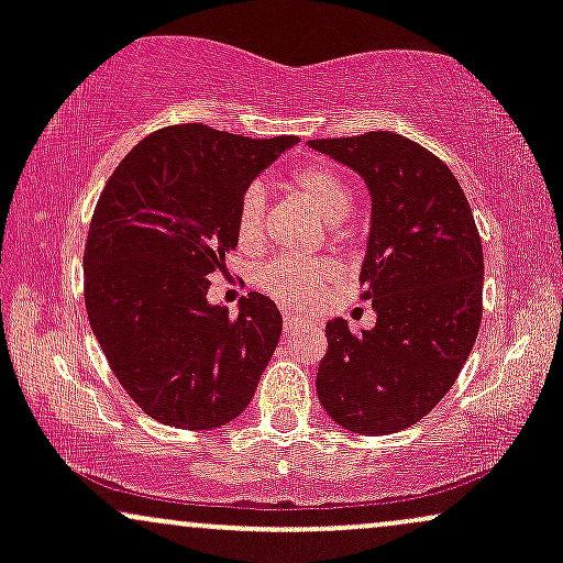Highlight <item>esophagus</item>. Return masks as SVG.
Instances as JSON below:
<instances>
[{
  "instance_id": "obj_1",
  "label": "esophagus",
  "mask_w": 563,
  "mask_h": 563,
  "mask_svg": "<svg viewBox=\"0 0 563 563\" xmlns=\"http://www.w3.org/2000/svg\"><path fill=\"white\" fill-rule=\"evenodd\" d=\"M309 320L301 318V314H294V312H286L283 314V333L286 335H294L296 331H301V328H307Z\"/></svg>"
}]
</instances>
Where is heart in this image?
Returning <instances> with one entry per match:
<instances>
[{
    "mask_svg": "<svg viewBox=\"0 0 563 563\" xmlns=\"http://www.w3.org/2000/svg\"><path fill=\"white\" fill-rule=\"evenodd\" d=\"M288 190L312 209L320 222L341 224L352 211V187L339 172L325 164H307L288 179ZM235 241L243 254H256L264 243V196L260 187L243 192L235 211ZM339 280V269L331 262L277 260L256 275L269 299L290 309H307L318 303Z\"/></svg>",
    "mask_w": 563,
    "mask_h": 563,
    "instance_id": "1",
    "label": "heart"
}]
</instances>
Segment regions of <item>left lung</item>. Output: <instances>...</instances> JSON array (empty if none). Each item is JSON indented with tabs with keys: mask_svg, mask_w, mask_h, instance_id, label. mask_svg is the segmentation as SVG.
Returning a JSON list of instances; mask_svg holds the SVG:
<instances>
[{
	"mask_svg": "<svg viewBox=\"0 0 563 563\" xmlns=\"http://www.w3.org/2000/svg\"><path fill=\"white\" fill-rule=\"evenodd\" d=\"M365 179L371 238L360 283L376 325H325L318 397L341 429L402 431L434 410L466 365L482 325L484 256L466 192L418 142L394 132L309 140Z\"/></svg>",
	"mask_w": 563,
	"mask_h": 563,
	"instance_id": "obj_1",
	"label": "left lung"
}]
</instances>
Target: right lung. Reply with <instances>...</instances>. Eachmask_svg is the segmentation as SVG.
<instances>
[{"mask_svg":"<svg viewBox=\"0 0 563 563\" xmlns=\"http://www.w3.org/2000/svg\"><path fill=\"white\" fill-rule=\"evenodd\" d=\"M296 142L166 126L100 192L84 249L89 325L119 384L161 423L217 429L254 397L283 318L254 290L230 318L206 299L209 275L235 251L243 192Z\"/></svg>","mask_w":563,"mask_h":563,"instance_id":"right-lung-1","label":"right lung"}]
</instances>
